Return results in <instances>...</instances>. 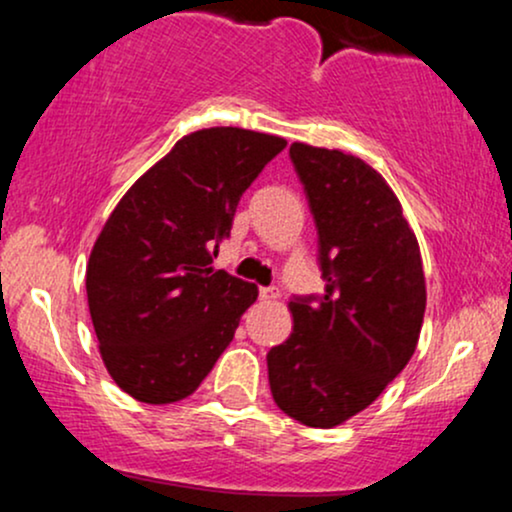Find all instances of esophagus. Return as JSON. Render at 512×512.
Listing matches in <instances>:
<instances>
[{
    "label": "esophagus",
    "instance_id": "34e87169",
    "mask_svg": "<svg viewBox=\"0 0 512 512\" xmlns=\"http://www.w3.org/2000/svg\"><path fill=\"white\" fill-rule=\"evenodd\" d=\"M260 298H262V301L272 303V301H276V298H279V289H274V286H264V289H260Z\"/></svg>",
    "mask_w": 512,
    "mask_h": 512
}]
</instances>
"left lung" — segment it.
<instances>
[{
    "label": "left lung",
    "mask_w": 512,
    "mask_h": 512,
    "mask_svg": "<svg viewBox=\"0 0 512 512\" xmlns=\"http://www.w3.org/2000/svg\"><path fill=\"white\" fill-rule=\"evenodd\" d=\"M317 228L325 293L293 296V332L267 354L284 414L313 428L356 416L402 373L426 310L419 243L383 175L337 149L291 144Z\"/></svg>",
    "instance_id": "obj_1"
}]
</instances>
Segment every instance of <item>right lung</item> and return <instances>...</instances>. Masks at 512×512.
I'll return each mask as SVG.
<instances>
[{"instance_id": "1", "label": "right lung", "mask_w": 512, "mask_h": 512, "mask_svg": "<svg viewBox=\"0 0 512 512\" xmlns=\"http://www.w3.org/2000/svg\"><path fill=\"white\" fill-rule=\"evenodd\" d=\"M284 146L240 127L187 134L105 221L86 267L88 310L105 368L127 395L185 399L231 344L257 286L211 262L243 192Z\"/></svg>"}]
</instances>
